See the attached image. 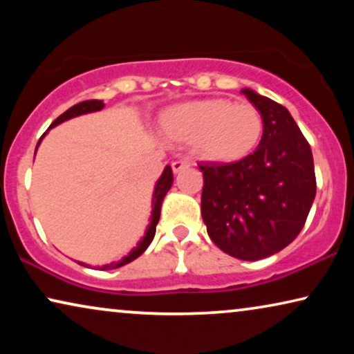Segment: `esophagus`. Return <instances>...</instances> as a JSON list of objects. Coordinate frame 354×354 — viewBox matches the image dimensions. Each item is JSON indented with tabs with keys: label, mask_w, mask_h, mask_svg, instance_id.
<instances>
[{
	"label": "esophagus",
	"mask_w": 354,
	"mask_h": 354,
	"mask_svg": "<svg viewBox=\"0 0 354 354\" xmlns=\"http://www.w3.org/2000/svg\"><path fill=\"white\" fill-rule=\"evenodd\" d=\"M188 166H190V164H188L187 161H174L172 162V171L178 174V172H182L183 169H187Z\"/></svg>",
	"instance_id": "34e87169"
}]
</instances>
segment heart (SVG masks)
<instances>
[{
    "label": "heart",
    "instance_id": "heart-1",
    "mask_svg": "<svg viewBox=\"0 0 354 354\" xmlns=\"http://www.w3.org/2000/svg\"><path fill=\"white\" fill-rule=\"evenodd\" d=\"M159 129L169 142L193 147L206 161L236 162L258 148L264 122L253 104L206 98L167 109Z\"/></svg>",
    "mask_w": 354,
    "mask_h": 354
}]
</instances>
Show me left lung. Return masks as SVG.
Instances as JSON below:
<instances>
[{"instance_id":"1","label":"left lung","mask_w":354,"mask_h":354,"mask_svg":"<svg viewBox=\"0 0 354 354\" xmlns=\"http://www.w3.org/2000/svg\"><path fill=\"white\" fill-rule=\"evenodd\" d=\"M264 122L259 147L236 162H201V216L224 253L258 261L288 246L316 196L311 147L282 104L241 90Z\"/></svg>"}]
</instances>
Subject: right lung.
<instances>
[{
	"instance_id": "obj_1",
	"label": "right lung",
	"mask_w": 354,
	"mask_h": 354,
	"mask_svg": "<svg viewBox=\"0 0 354 354\" xmlns=\"http://www.w3.org/2000/svg\"><path fill=\"white\" fill-rule=\"evenodd\" d=\"M104 108V103L101 100H88V101H82L79 104H74L72 108H69L66 111L64 114H61L59 118H57L55 122L50 125L51 127H56L57 124L64 122L67 119H72V118H77V115L80 114H86V113H95V111H100ZM41 140V138H40ZM38 147V145H37ZM172 182H174V176H172V169L171 166H167L164 169L162 176L159 177V180L156 183V188H154V195H153V212H151V222H149L148 225V230L145 236L142 239V241L137 245V248H133L130 251L129 256H125L118 263H111V264H106L101 268V270H108V269H115V268H120V266H125L129 263H132L133 259H137L140 254L143 253L145 250L148 248L149 243H151L153 239H154V234H156V225L159 222V216H161V205H162V200L164 196H166V193L169 192V188L172 187Z\"/></svg>"
}]
</instances>
